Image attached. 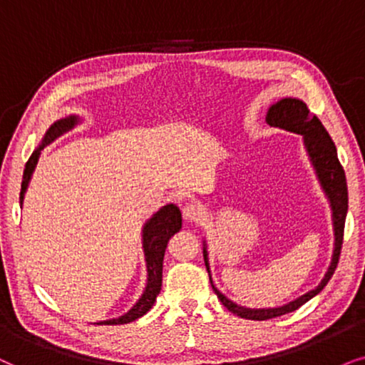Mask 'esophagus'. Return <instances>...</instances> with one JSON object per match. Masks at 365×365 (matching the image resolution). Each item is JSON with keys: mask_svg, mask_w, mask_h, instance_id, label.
<instances>
[{"mask_svg": "<svg viewBox=\"0 0 365 365\" xmlns=\"http://www.w3.org/2000/svg\"><path fill=\"white\" fill-rule=\"evenodd\" d=\"M203 215H205V212H203V207L198 205V203L192 202V203H187L185 207H183V218H185L187 222H200Z\"/></svg>", "mask_w": 365, "mask_h": 365, "instance_id": "1", "label": "esophagus"}]
</instances>
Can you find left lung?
Here are the masks:
<instances>
[{
	"label": "left lung",
	"mask_w": 365,
	"mask_h": 365,
	"mask_svg": "<svg viewBox=\"0 0 365 365\" xmlns=\"http://www.w3.org/2000/svg\"><path fill=\"white\" fill-rule=\"evenodd\" d=\"M265 121L270 126H277V128L302 135L305 150H307L310 162H312L315 173H317L320 187H322L325 195H327L330 202V208H332L335 242H334L332 260H330L329 269L325 272L324 279L320 280L317 287L314 290H309L307 294L300 295V297L292 300V302L275 309H247V307H242V305H237L235 302H232L230 299H227L225 295H223L220 290L213 285L210 267H208L207 247L203 244V259H205V267L208 270V275H210L212 289L215 290L217 297L220 299V302L225 305L232 314L249 320H267V319L280 317V315L284 314L294 312V310H297L300 305H304L305 302H309L310 299L315 297V295H317L320 290L327 285L330 277L334 275L335 269H337L339 257H341L342 240H344V225H346V215H347V207H349L346 173H344L342 165L339 162L337 148H335L332 138H330L327 130L324 128V125L320 123L317 116L310 115L307 105L299 98H282L270 106L269 111H267Z\"/></svg>",
	"instance_id": "obj_1"
}]
</instances>
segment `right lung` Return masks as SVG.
Masks as SVG:
<instances>
[{
    "mask_svg": "<svg viewBox=\"0 0 365 365\" xmlns=\"http://www.w3.org/2000/svg\"><path fill=\"white\" fill-rule=\"evenodd\" d=\"M76 115L68 116V118L58 120L50 126V130L45 133V138L40 147H38L35 152L31 153L30 160L26 162V167H24L23 172V182H21V192H19V205H23L24 192H26L28 183H30V178L33 172H35V167L38 163V158H40L41 150L46 147L48 143H51L53 140L61 137L63 133L70 132L73 126L78 125ZM180 228H182V213H180L178 207L173 205V203H168L160 208V210L155 213V215L150 218V220L143 225V252H145V262H147V287H145L142 297L138 299V302L133 305L128 312L120 315L118 319H110L103 320V322L96 324H105V325H120V324H128L133 322L148 312L150 309L153 307L155 300H157V295L162 290V272H163V255L165 249H167L168 240L177 233Z\"/></svg>",
    "mask_w": 365,
    "mask_h": 365,
    "instance_id": "obj_1",
    "label": "right lung"
}]
</instances>
